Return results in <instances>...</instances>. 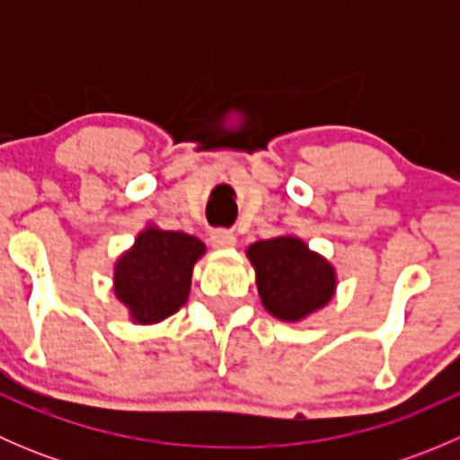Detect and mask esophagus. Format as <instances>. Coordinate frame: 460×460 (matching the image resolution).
<instances>
[{
	"mask_svg": "<svg viewBox=\"0 0 460 460\" xmlns=\"http://www.w3.org/2000/svg\"><path fill=\"white\" fill-rule=\"evenodd\" d=\"M211 244L216 249H231L235 244V235L226 229L211 231Z\"/></svg>",
	"mask_w": 460,
	"mask_h": 460,
	"instance_id": "obj_1",
	"label": "esophagus"
}]
</instances>
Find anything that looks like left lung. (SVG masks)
I'll return each mask as SVG.
<instances>
[{
  "mask_svg": "<svg viewBox=\"0 0 460 460\" xmlns=\"http://www.w3.org/2000/svg\"><path fill=\"white\" fill-rule=\"evenodd\" d=\"M264 309L296 323L323 309L336 291V269L296 235L260 240L247 249Z\"/></svg>",
  "mask_w": 460,
  "mask_h": 460,
  "instance_id": "8db88e82",
  "label": "left lung"
}]
</instances>
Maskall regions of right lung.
Wrapping results in <instances>:
<instances>
[{
    "label": "right lung",
    "instance_id": "obj_1",
    "mask_svg": "<svg viewBox=\"0 0 460 460\" xmlns=\"http://www.w3.org/2000/svg\"><path fill=\"white\" fill-rule=\"evenodd\" d=\"M207 252L202 240L182 231L146 226L115 262L113 291L137 324L173 316L189 298L193 264Z\"/></svg>",
    "mask_w": 460,
    "mask_h": 460
}]
</instances>
